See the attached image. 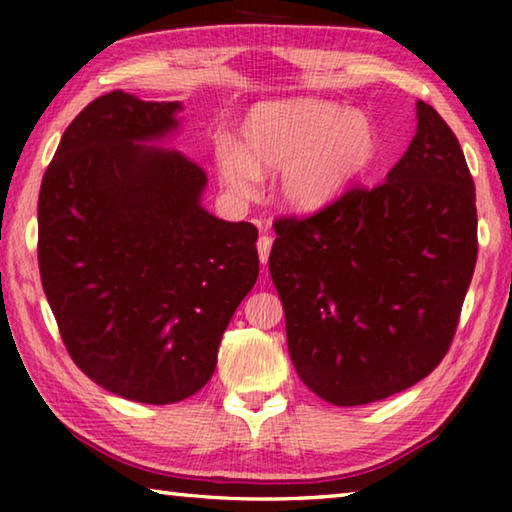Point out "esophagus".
<instances>
[{
	"label": "esophagus",
	"mask_w": 512,
	"mask_h": 512,
	"mask_svg": "<svg viewBox=\"0 0 512 512\" xmlns=\"http://www.w3.org/2000/svg\"><path fill=\"white\" fill-rule=\"evenodd\" d=\"M271 246H273V237L271 235H262L257 241V250H259V262L264 266L268 264V255H271Z\"/></svg>",
	"instance_id": "1"
}]
</instances>
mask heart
<instances>
[{
    "instance_id": "1",
    "label": "heart",
    "mask_w": 512,
    "mask_h": 512,
    "mask_svg": "<svg viewBox=\"0 0 512 512\" xmlns=\"http://www.w3.org/2000/svg\"><path fill=\"white\" fill-rule=\"evenodd\" d=\"M377 153L370 117L332 101L284 99L259 103L241 124V144L219 137L214 160L223 185L237 198L257 192L259 171L280 169L277 194L293 212L334 203Z\"/></svg>"
}]
</instances>
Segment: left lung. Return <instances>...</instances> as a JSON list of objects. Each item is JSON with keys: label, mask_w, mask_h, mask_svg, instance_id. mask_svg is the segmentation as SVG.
Listing matches in <instances>:
<instances>
[{"label": "left lung", "mask_w": 512, "mask_h": 512, "mask_svg": "<svg viewBox=\"0 0 512 512\" xmlns=\"http://www.w3.org/2000/svg\"><path fill=\"white\" fill-rule=\"evenodd\" d=\"M268 271L293 366L336 406L418 384L454 341L476 264V194L452 128L418 101V131L377 187L280 216Z\"/></svg>", "instance_id": "obj_1"}]
</instances>
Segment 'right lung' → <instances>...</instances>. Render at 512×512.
I'll use <instances>...</instances> for the list:
<instances>
[{"label":"right lung","instance_id":"1","mask_svg":"<svg viewBox=\"0 0 512 512\" xmlns=\"http://www.w3.org/2000/svg\"><path fill=\"white\" fill-rule=\"evenodd\" d=\"M178 101L115 90L60 140L38 198V266L69 357L142 404L194 395L259 275L257 228L203 210L205 171L142 146L178 126Z\"/></svg>","mask_w":512,"mask_h":512}]
</instances>
